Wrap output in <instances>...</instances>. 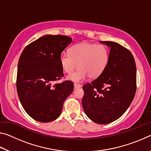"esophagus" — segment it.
Returning a JSON list of instances; mask_svg holds the SVG:
<instances>
[{
    "mask_svg": "<svg viewBox=\"0 0 151 151\" xmlns=\"http://www.w3.org/2000/svg\"><path fill=\"white\" fill-rule=\"evenodd\" d=\"M81 85H79V84H77V83H75L74 84V88H79L81 87Z\"/></svg>",
    "mask_w": 151,
    "mask_h": 151,
    "instance_id": "obj_1",
    "label": "esophagus"
}]
</instances>
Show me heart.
<instances>
[{"label":"heart","mask_w":151,"mask_h":151,"mask_svg":"<svg viewBox=\"0 0 151 151\" xmlns=\"http://www.w3.org/2000/svg\"><path fill=\"white\" fill-rule=\"evenodd\" d=\"M110 51L106 46L83 42L73 45L70 53H61L60 63L63 70L68 74L79 67L76 72L68 76V79L81 82L88 76L93 79L101 76L108 65Z\"/></svg>","instance_id":"b5f03b06"}]
</instances>
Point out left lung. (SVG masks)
<instances>
[{
	"mask_svg": "<svg viewBox=\"0 0 151 151\" xmlns=\"http://www.w3.org/2000/svg\"><path fill=\"white\" fill-rule=\"evenodd\" d=\"M111 47L109 61L101 76L83 85L82 104L89 119L105 124L123 114L137 90V68L132 53L122 45L101 41Z\"/></svg>",
	"mask_w": 151,
	"mask_h": 151,
	"instance_id": "obj_1",
	"label": "left lung"
}]
</instances>
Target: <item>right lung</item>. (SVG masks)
Listing matches in <instances>:
<instances>
[{
    "instance_id": "obj_1",
    "label": "right lung",
    "mask_w": 151,
    "mask_h": 151,
    "mask_svg": "<svg viewBox=\"0 0 151 151\" xmlns=\"http://www.w3.org/2000/svg\"><path fill=\"white\" fill-rule=\"evenodd\" d=\"M71 42L72 39L65 35H45L28 45L20 55L18 96L24 111L36 121L57 119L73 91L72 81L55 83L64 76L60 56Z\"/></svg>"
}]
</instances>
